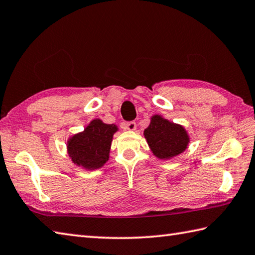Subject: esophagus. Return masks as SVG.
Instances as JSON below:
<instances>
[{"label": "esophagus", "instance_id": "1", "mask_svg": "<svg viewBox=\"0 0 255 255\" xmlns=\"http://www.w3.org/2000/svg\"><path fill=\"white\" fill-rule=\"evenodd\" d=\"M126 128L128 129V131H135V129H136V123H135V122H128L126 124Z\"/></svg>", "mask_w": 255, "mask_h": 255}]
</instances>
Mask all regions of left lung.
Instances as JSON below:
<instances>
[{
	"instance_id": "left-lung-1",
	"label": "left lung",
	"mask_w": 255,
	"mask_h": 255,
	"mask_svg": "<svg viewBox=\"0 0 255 255\" xmlns=\"http://www.w3.org/2000/svg\"><path fill=\"white\" fill-rule=\"evenodd\" d=\"M143 134L150 152L162 160L178 156L190 143L189 134L183 126L167 120L160 114L152 116L149 126Z\"/></svg>"
}]
</instances>
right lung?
Segmentation results:
<instances>
[{
  "mask_svg": "<svg viewBox=\"0 0 255 255\" xmlns=\"http://www.w3.org/2000/svg\"><path fill=\"white\" fill-rule=\"evenodd\" d=\"M116 124H107L93 119L82 132L76 133L67 141V153L75 165L86 170L101 168L109 160Z\"/></svg>",
  "mask_w": 255,
  "mask_h": 255,
  "instance_id": "add662e5",
  "label": "right lung"
}]
</instances>
